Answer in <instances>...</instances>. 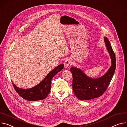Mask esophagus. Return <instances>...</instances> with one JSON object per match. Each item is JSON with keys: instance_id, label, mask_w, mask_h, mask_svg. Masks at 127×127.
I'll use <instances>...</instances> for the list:
<instances>
[{"instance_id": "obj_1", "label": "esophagus", "mask_w": 127, "mask_h": 127, "mask_svg": "<svg viewBox=\"0 0 127 127\" xmlns=\"http://www.w3.org/2000/svg\"><path fill=\"white\" fill-rule=\"evenodd\" d=\"M72 64V62L70 59H67V60H65L64 62V66L65 67H69Z\"/></svg>"}]
</instances>
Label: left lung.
<instances>
[{"mask_svg": "<svg viewBox=\"0 0 127 127\" xmlns=\"http://www.w3.org/2000/svg\"><path fill=\"white\" fill-rule=\"evenodd\" d=\"M104 42L111 60V66L102 77L91 78L80 69L71 67L73 75V90L78 99L81 100H90L101 96L108 87L114 74L116 67L115 55L107 37Z\"/></svg>", "mask_w": 127, "mask_h": 127, "instance_id": "8db88e82", "label": "left lung"}]
</instances>
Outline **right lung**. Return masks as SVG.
Returning <instances> with one entry per match:
<instances>
[{"mask_svg":"<svg viewBox=\"0 0 127 127\" xmlns=\"http://www.w3.org/2000/svg\"><path fill=\"white\" fill-rule=\"evenodd\" d=\"M64 65L60 64L49 73L40 83L29 89L19 88L12 82L13 85L16 92L25 100L35 101L45 99L51 90V80L52 78L61 71Z\"/></svg>","mask_w":127,"mask_h":127,"instance_id":"1","label":"right lung"}]
</instances>
